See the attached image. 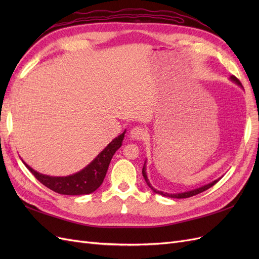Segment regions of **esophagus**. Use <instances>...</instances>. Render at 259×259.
Returning a JSON list of instances; mask_svg holds the SVG:
<instances>
[{
  "label": "esophagus",
  "instance_id": "1",
  "mask_svg": "<svg viewBox=\"0 0 259 259\" xmlns=\"http://www.w3.org/2000/svg\"><path fill=\"white\" fill-rule=\"evenodd\" d=\"M146 134H147L146 131L142 126H135L131 130L130 137L135 140H142L145 138Z\"/></svg>",
  "mask_w": 259,
  "mask_h": 259
}]
</instances>
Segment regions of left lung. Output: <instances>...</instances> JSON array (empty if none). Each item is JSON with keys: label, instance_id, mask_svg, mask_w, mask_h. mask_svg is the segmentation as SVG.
I'll use <instances>...</instances> for the list:
<instances>
[{"label": "left lung", "instance_id": "left-lung-1", "mask_svg": "<svg viewBox=\"0 0 259 259\" xmlns=\"http://www.w3.org/2000/svg\"><path fill=\"white\" fill-rule=\"evenodd\" d=\"M230 80L233 82V83H236L237 85H239L240 88H242L243 89V86H242V84H241V82L237 79L236 76H230ZM143 176H144V178H145V180H146V183H147V185L149 186V188H150V189L154 192V193H158V194H161V195H164V197H168V198H174V199H185V198H190V197H193V195H195V194H199V193H201V192H203V191H205V190H207L208 188H210V187H213L215 184H217L218 182H219V179H221L222 177H219V178H217V179H215L214 182H211V183H209V184H206V185H204V186H202V187H199V188H195V189H193V190H189V191H185V192H180V193H167V192H163V191H160V190H156V189H154V188L151 186V184H150V182H149V179H148V177H147V173H146V161H145V164H144V167H143Z\"/></svg>", "mask_w": 259, "mask_h": 259}]
</instances>
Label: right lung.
<instances>
[{"label": "right lung", "mask_w": 259, "mask_h": 259, "mask_svg": "<svg viewBox=\"0 0 259 259\" xmlns=\"http://www.w3.org/2000/svg\"><path fill=\"white\" fill-rule=\"evenodd\" d=\"M125 132L126 131L115 137L89 165L72 175L62 177L44 175L30 167L25 161L22 162L38 182L55 192L66 195L90 194L97 190L103 184L113 154L122 146Z\"/></svg>", "instance_id": "obj_1"}]
</instances>
